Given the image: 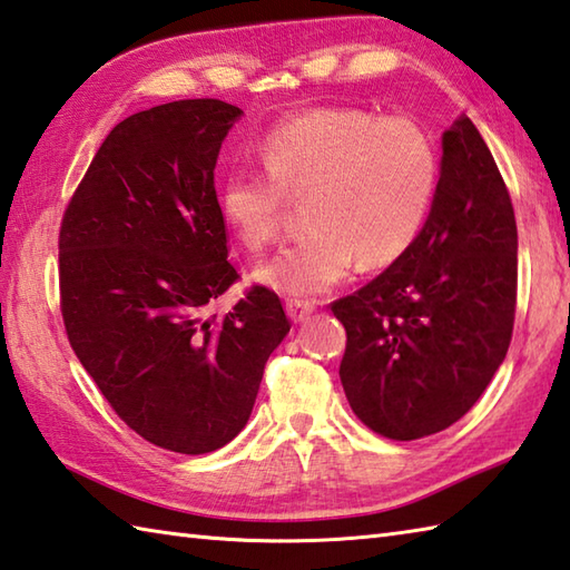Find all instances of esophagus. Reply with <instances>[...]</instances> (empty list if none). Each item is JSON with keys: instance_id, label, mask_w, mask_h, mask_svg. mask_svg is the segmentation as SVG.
<instances>
[{"instance_id": "esophagus-1", "label": "esophagus", "mask_w": 570, "mask_h": 570, "mask_svg": "<svg viewBox=\"0 0 570 570\" xmlns=\"http://www.w3.org/2000/svg\"><path fill=\"white\" fill-rule=\"evenodd\" d=\"M286 314L294 323L308 318L314 314V301H306V298H286Z\"/></svg>"}]
</instances>
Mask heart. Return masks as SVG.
Masks as SVG:
<instances>
[{"mask_svg":"<svg viewBox=\"0 0 570 570\" xmlns=\"http://www.w3.org/2000/svg\"><path fill=\"white\" fill-rule=\"evenodd\" d=\"M262 170H232L219 212L244 247L264 249L304 199L306 229L256 278L278 294L316 296L358 259H400L420 237L440 180L430 132L410 118L316 108L266 132Z\"/></svg>","mask_w":570,"mask_h":570,"instance_id":"heart-1","label":"heart"}]
</instances>
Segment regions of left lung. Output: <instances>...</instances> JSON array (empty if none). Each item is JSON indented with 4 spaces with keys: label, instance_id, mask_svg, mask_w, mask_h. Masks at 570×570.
<instances>
[{
    "label": "left lung",
    "instance_id": "left-lung-1",
    "mask_svg": "<svg viewBox=\"0 0 570 570\" xmlns=\"http://www.w3.org/2000/svg\"><path fill=\"white\" fill-rule=\"evenodd\" d=\"M442 173L415 244L331 311L341 383L365 428L420 440L454 425L507 358L517 314V219L470 118L442 136Z\"/></svg>",
    "mask_w": 570,
    "mask_h": 570
}]
</instances>
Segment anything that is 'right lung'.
I'll list each match as a JSON object with an SVG mask.
<instances>
[{"mask_svg":"<svg viewBox=\"0 0 570 570\" xmlns=\"http://www.w3.org/2000/svg\"><path fill=\"white\" fill-rule=\"evenodd\" d=\"M242 110L187 98L120 120L88 165L59 229V301L76 358L126 425L155 448L205 454L237 438L269 355L292 328L237 282L215 165Z\"/></svg>","mask_w":570,"mask_h":570,"instance_id":"add662e5","label":"right lung"}]
</instances>
